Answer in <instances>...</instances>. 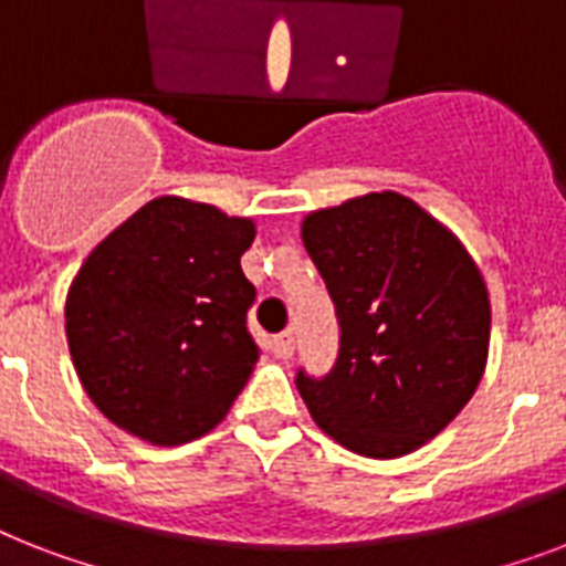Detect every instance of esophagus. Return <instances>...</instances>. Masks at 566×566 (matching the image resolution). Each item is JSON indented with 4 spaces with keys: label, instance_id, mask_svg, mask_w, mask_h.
Masks as SVG:
<instances>
[{
    "label": "esophagus",
    "instance_id": "34e87169",
    "mask_svg": "<svg viewBox=\"0 0 566 566\" xmlns=\"http://www.w3.org/2000/svg\"><path fill=\"white\" fill-rule=\"evenodd\" d=\"M273 355L279 357V360H291V357H293V334H279V337L273 339Z\"/></svg>",
    "mask_w": 566,
    "mask_h": 566
}]
</instances>
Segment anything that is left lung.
<instances>
[{"instance_id": "8db88e82", "label": "left lung", "mask_w": 566, "mask_h": 566, "mask_svg": "<svg viewBox=\"0 0 566 566\" xmlns=\"http://www.w3.org/2000/svg\"><path fill=\"white\" fill-rule=\"evenodd\" d=\"M302 243L339 319L337 366L296 387L352 453L407 457L459 416L489 363L491 302L453 232L398 191L305 214Z\"/></svg>"}]
</instances>
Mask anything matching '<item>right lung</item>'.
Instances as JSON below:
<instances>
[{"label": "right lung", "instance_id": "add662e5", "mask_svg": "<svg viewBox=\"0 0 566 566\" xmlns=\"http://www.w3.org/2000/svg\"><path fill=\"white\" fill-rule=\"evenodd\" d=\"M252 241V218L163 195L86 255L63 307L69 355L118 430L177 448L227 418L259 363L241 270Z\"/></svg>", "mask_w": 566, "mask_h": 566}]
</instances>
